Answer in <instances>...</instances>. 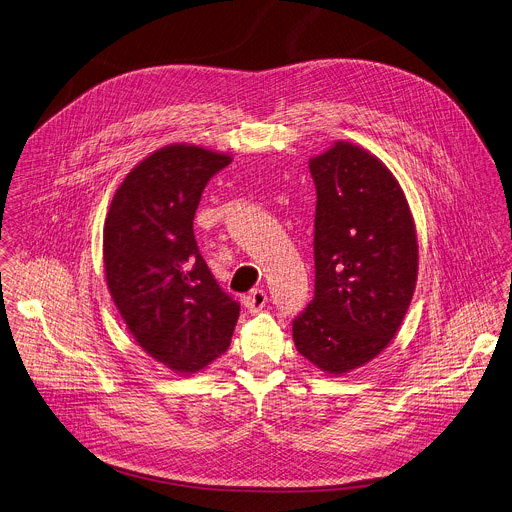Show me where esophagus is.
Returning a JSON list of instances; mask_svg holds the SVG:
<instances>
[{
  "label": "esophagus",
  "instance_id": "34e87169",
  "mask_svg": "<svg viewBox=\"0 0 512 512\" xmlns=\"http://www.w3.org/2000/svg\"><path fill=\"white\" fill-rule=\"evenodd\" d=\"M266 302H268V294H266V290H262V288L252 290V292L244 298V304H246V308H248L250 312L262 310V308L266 306Z\"/></svg>",
  "mask_w": 512,
  "mask_h": 512
}]
</instances>
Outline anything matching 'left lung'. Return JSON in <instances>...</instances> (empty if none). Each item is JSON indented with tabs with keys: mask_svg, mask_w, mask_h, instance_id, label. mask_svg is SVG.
Listing matches in <instances>:
<instances>
[{
	"mask_svg": "<svg viewBox=\"0 0 512 512\" xmlns=\"http://www.w3.org/2000/svg\"><path fill=\"white\" fill-rule=\"evenodd\" d=\"M314 298L294 318L298 352L330 374L366 364L410 306L418 244L404 192L366 150L336 142L310 160Z\"/></svg>",
	"mask_w": 512,
	"mask_h": 512,
	"instance_id": "obj_1",
	"label": "left lung"
}]
</instances>
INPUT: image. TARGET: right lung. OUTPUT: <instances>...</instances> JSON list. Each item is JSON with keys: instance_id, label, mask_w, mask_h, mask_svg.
Masks as SVG:
<instances>
[{"instance_id": "obj_1", "label": "right lung", "mask_w": 512, "mask_h": 512, "mask_svg": "<svg viewBox=\"0 0 512 512\" xmlns=\"http://www.w3.org/2000/svg\"><path fill=\"white\" fill-rule=\"evenodd\" d=\"M230 162L198 146H166L126 176L106 218L110 294L136 342L176 372L224 354L240 316L194 236L202 192Z\"/></svg>"}]
</instances>
